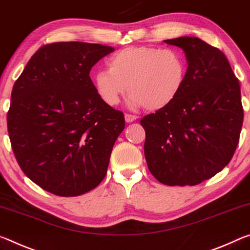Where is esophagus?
<instances>
[{"label": "esophagus", "instance_id": "obj_1", "mask_svg": "<svg viewBox=\"0 0 250 250\" xmlns=\"http://www.w3.org/2000/svg\"><path fill=\"white\" fill-rule=\"evenodd\" d=\"M137 116L136 115H132V114H125V121L127 123H132L134 121L137 120Z\"/></svg>", "mask_w": 250, "mask_h": 250}]
</instances>
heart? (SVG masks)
Wrapping results in <instances>:
<instances>
[{"label": "heart", "instance_id": "1", "mask_svg": "<svg viewBox=\"0 0 250 250\" xmlns=\"http://www.w3.org/2000/svg\"><path fill=\"white\" fill-rule=\"evenodd\" d=\"M108 71L102 69L93 79L95 92L109 106L120 103L127 91L133 108L161 110L177 98L185 85L187 61L175 48L128 46L107 61Z\"/></svg>", "mask_w": 250, "mask_h": 250}]
</instances>
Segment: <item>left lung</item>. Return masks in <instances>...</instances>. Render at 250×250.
Here are the masks:
<instances>
[{
	"label": "left lung",
	"mask_w": 250,
	"mask_h": 250,
	"mask_svg": "<svg viewBox=\"0 0 250 250\" xmlns=\"http://www.w3.org/2000/svg\"><path fill=\"white\" fill-rule=\"evenodd\" d=\"M164 42L185 52L187 77L173 103L141 120L145 158L159 183L198 185L234 156L244 120L239 81L224 53L200 39Z\"/></svg>",
	"instance_id": "obj_1"
}]
</instances>
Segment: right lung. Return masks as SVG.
<instances>
[{
    "label": "right lung",
    "instance_id": "1",
    "mask_svg": "<svg viewBox=\"0 0 250 250\" xmlns=\"http://www.w3.org/2000/svg\"><path fill=\"white\" fill-rule=\"evenodd\" d=\"M113 51L83 42L43 45L15 82L7 112L12 149L44 190L73 197L105 177L125 118L98 97L89 72Z\"/></svg>",
    "mask_w": 250,
    "mask_h": 250
}]
</instances>
